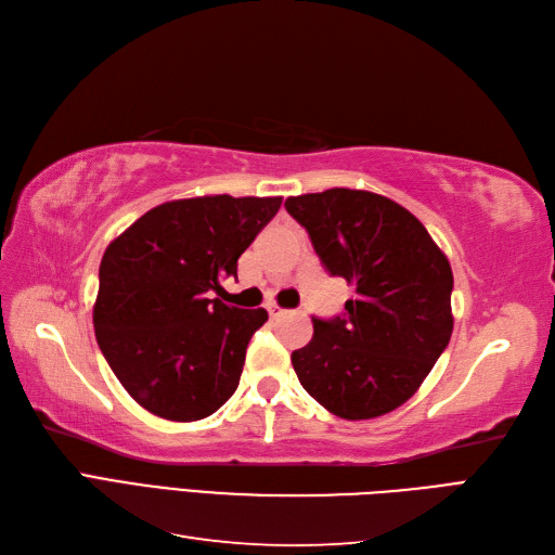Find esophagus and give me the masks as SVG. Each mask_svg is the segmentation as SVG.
Masks as SVG:
<instances>
[{
  "label": "esophagus",
  "instance_id": "obj_1",
  "mask_svg": "<svg viewBox=\"0 0 555 555\" xmlns=\"http://www.w3.org/2000/svg\"><path fill=\"white\" fill-rule=\"evenodd\" d=\"M284 312H287V310H282L280 306H268V314H271V319H278V317H282Z\"/></svg>",
  "mask_w": 555,
  "mask_h": 555
}]
</instances>
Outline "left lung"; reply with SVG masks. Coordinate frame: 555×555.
Listing matches in <instances>:
<instances>
[{"instance_id": "left-lung-1", "label": "left lung", "mask_w": 555, "mask_h": 555, "mask_svg": "<svg viewBox=\"0 0 555 555\" xmlns=\"http://www.w3.org/2000/svg\"><path fill=\"white\" fill-rule=\"evenodd\" d=\"M331 275L354 284L345 314L312 319L292 354L304 389L331 414L361 422L400 408L433 371L453 331V275L416 217L382 194L333 188L289 196Z\"/></svg>"}]
</instances>
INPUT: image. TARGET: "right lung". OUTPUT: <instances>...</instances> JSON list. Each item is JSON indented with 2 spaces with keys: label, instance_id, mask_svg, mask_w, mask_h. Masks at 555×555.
<instances>
[{
  "label": "right lung",
  "instance_id": "1",
  "mask_svg": "<svg viewBox=\"0 0 555 555\" xmlns=\"http://www.w3.org/2000/svg\"><path fill=\"white\" fill-rule=\"evenodd\" d=\"M282 196L180 198L139 217L99 266L94 333L127 393L169 422H198L238 389L245 349L268 319L208 298L273 220Z\"/></svg>",
  "mask_w": 555,
  "mask_h": 555
}]
</instances>
